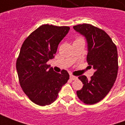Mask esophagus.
<instances>
[{"instance_id": "1", "label": "esophagus", "mask_w": 125, "mask_h": 125, "mask_svg": "<svg viewBox=\"0 0 125 125\" xmlns=\"http://www.w3.org/2000/svg\"><path fill=\"white\" fill-rule=\"evenodd\" d=\"M70 78L71 80H76L78 78H77L76 76H73V75H70Z\"/></svg>"}]
</instances>
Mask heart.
Masks as SVG:
<instances>
[{
  "mask_svg": "<svg viewBox=\"0 0 125 125\" xmlns=\"http://www.w3.org/2000/svg\"><path fill=\"white\" fill-rule=\"evenodd\" d=\"M78 39H82V38H78V39H77L76 40H78Z\"/></svg>",
  "mask_w": 125,
  "mask_h": 125,
  "instance_id": "obj_1",
  "label": "heart"
}]
</instances>
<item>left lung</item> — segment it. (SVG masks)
I'll return each instance as SVG.
<instances>
[{
    "label": "left lung",
    "mask_w": 125,
    "mask_h": 125,
    "mask_svg": "<svg viewBox=\"0 0 125 125\" xmlns=\"http://www.w3.org/2000/svg\"><path fill=\"white\" fill-rule=\"evenodd\" d=\"M74 30L84 35L88 43L87 62L95 70L90 80L79 76L84 86L77 96L86 104L100 102L110 92L118 73V53L115 44L109 35L90 24L73 26Z\"/></svg>",
    "instance_id": "obj_1"
}]
</instances>
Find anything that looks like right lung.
I'll list each match as a JSON object with an SVG mask.
<instances>
[{
	"label": "right lung",
	"mask_w": 125,
	"mask_h": 125,
	"mask_svg": "<svg viewBox=\"0 0 125 125\" xmlns=\"http://www.w3.org/2000/svg\"><path fill=\"white\" fill-rule=\"evenodd\" d=\"M69 30L67 26L43 25L21 46L16 63L19 80L23 92L36 104L45 106L54 102L69 80L67 71L57 73L47 64L54 57L58 45Z\"/></svg>",
	"instance_id": "1"
}]
</instances>
